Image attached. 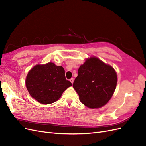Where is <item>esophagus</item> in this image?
Wrapping results in <instances>:
<instances>
[{"mask_svg": "<svg viewBox=\"0 0 146 146\" xmlns=\"http://www.w3.org/2000/svg\"><path fill=\"white\" fill-rule=\"evenodd\" d=\"M70 82H71L72 83V84L74 83V78H70Z\"/></svg>", "mask_w": 146, "mask_h": 146, "instance_id": "esophagus-1", "label": "esophagus"}]
</instances>
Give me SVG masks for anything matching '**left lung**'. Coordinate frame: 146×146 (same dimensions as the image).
Segmentation results:
<instances>
[{"instance_id": "left-lung-1", "label": "left lung", "mask_w": 146, "mask_h": 146, "mask_svg": "<svg viewBox=\"0 0 146 146\" xmlns=\"http://www.w3.org/2000/svg\"><path fill=\"white\" fill-rule=\"evenodd\" d=\"M117 79L111 66L92 57L79 68L73 87L82 104L91 108H100L111 99Z\"/></svg>"}]
</instances>
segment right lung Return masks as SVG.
<instances>
[{"mask_svg":"<svg viewBox=\"0 0 146 146\" xmlns=\"http://www.w3.org/2000/svg\"><path fill=\"white\" fill-rule=\"evenodd\" d=\"M25 84L31 96L42 104L55 102L72 86L66 80L62 66L52 63L34 66L27 74Z\"/></svg>","mask_w":146,"mask_h":146,"instance_id":"add662e5","label":"right lung"}]
</instances>
